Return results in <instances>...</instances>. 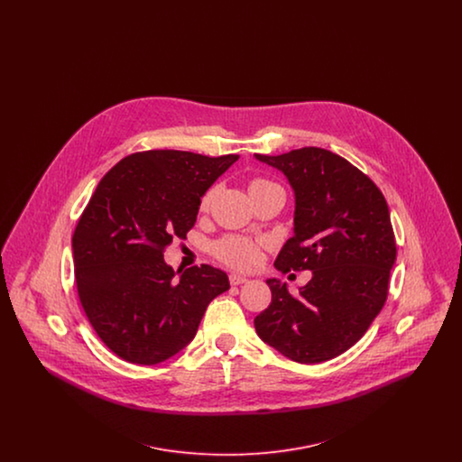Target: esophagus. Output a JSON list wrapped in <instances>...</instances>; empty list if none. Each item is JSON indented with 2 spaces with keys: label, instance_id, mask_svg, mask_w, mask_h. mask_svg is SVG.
Listing matches in <instances>:
<instances>
[{
  "label": "esophagus",
  "instance_id": "obj_1",
  "mask_svg": "<svg viewBox=\"0 0 462 462\" xmlns=\"http://www.w3.org/2000/svg\"><path fill=\"white\" fill-rule=\"evenodd\" d=\"M249 279L245 277V275H242V273H230V284L232 286H241V284H244V282H247Z\"/></svg>",
  "mask_w": 462,
  "mask_h": 462
}]
</instances>
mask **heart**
I'll return each instance as SVG.
<instances>
[{"mask_svg": "<svg viewBox=\"0 0 462 462\" xmlns=\"http://www.w3.org/2000/svg\"><path fill=\"white\" fill-rule=\"evenodd\" d=\"M266 189H279V185L264 180V178H254L249 185V192H258ZM213 192H208L202 198V209H206L211 202ZM215 253L221 262L237 266V268H249L258 262L260 258V247L256 242L249 241L245 237H225L215 245Z\"/></svg>", "mask_w": 462, "mask_h": 462, "instance_id": "1", "label": "heart"}]
</instances>
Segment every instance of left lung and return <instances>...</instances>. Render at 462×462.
<instances>
[{
    "mask_svg": "<svg viewBox=\"0 0 462 462\" xmlns=\"http://www.w3.org/2000/svg\"><path fill=\"white\" fill-rule=\"evenodd\" d=\"M254 157L286 176L294 192V234L275 268L311 270L298 296L279 279L266 281L272 303L254 328L294 362H326L352 348L386 301L396 260L386 199L369 176L326 149Z\"/></svg>",
    "mask_w": 462,
    "mask_h": 462,
    "instance_id": "obj_1",
    "label": "left lung"
}]
</instances>
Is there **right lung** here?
Returning <instances> with one entry per match:
<instances>
[{
  "instance_id": "obj_1",
  "label": "right lung",
  "mask_w": 462,
  "mask_h": 462,
  "mask_svg": "<svg viewBox=\"0 0 462 462\" xmlns=\"http://www.w3.org/2000/svg\"><path fill=\"white\" fill-rule=\"evenodd\" d=\"M237 159L136 152L97 185L72 236L76 286L89 324L123 360L154 365L183 350L208 305L230 289L220 268L175 272L162 253L187 237L200 198Z\"/></svg>"
}]
</instances>
